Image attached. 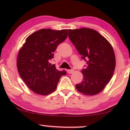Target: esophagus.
Here are the masks:
<instances>
[{
  "mask_svg": "<svg viewBox=\"0 0 130 130\" xmlns=\"http://www.w3.org/2000/svg\"><path fill=\"white\" fill-rule=\"evenodd\" d=\"M67 71L68 74H71L74 72V70H67Z\"/></svg>",
  "mask_w": 130,
  "mask_h": 130,
  "instance_id": "esophagus-1",
  "label": "esophagus"
}]
</instances>
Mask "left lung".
I'll return each mask as SVG.
<instances>
[{
	"label": "left lung",
	"instance_id": "1",
	"mask_svg": "<svg viewBox=\"0 0 130 130\" xmlns=\"http://www.w3.org/2000/svg\"><path fill=\"white\" fill-rule=\"evenodd\" d=\"M68 37L87 64L81 71L83 81L76 84V88L86 95L99 93L109 83L116 67L111 44L97 31L89 28L69 29Z\"/></svg>",
	"mask_w": 130,
	"mask_h": 130
}]
</instances>
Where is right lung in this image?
Instances as JSON below:
<instances>
[{
  "instance_id": "obj_1",
  "label": "right lung",
  "mask_w": 130,
  "mask_h": 130,
  "mask_svg": "<svg viewBox=\"0 0 130 130\" xmlns=\"http://www.w3.org/2000/svg\"><path fill=\"white\" fill-rule=\"evenodd\" d=\"M67 29L54 30L43 29L33 33L26 38L19 50L17 68L19 75L34 93L47 95L56 90L65 71H59L51 66L57 47L67 38Z\"/></svg>"
}]
</instances>
